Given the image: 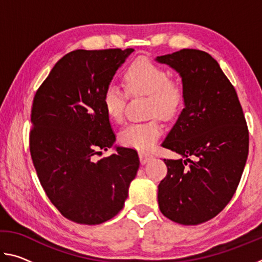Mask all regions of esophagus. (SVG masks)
Instances as JSON below:
<instances>
[{
	"label": "esophagus",
	"instance_id": "34e87169",
	"mask_svg": "<svg viewBox=\"0 0 262 262\" xmlns=\"http://www.w3.org/2000/svg\"><path fill=\"white\" fill-rule=\"evenodd\" d=\"M140 156V161H141V164H147L150 159L152 158V155L149 154V152H144V151H141L139 154Z\"/></svg>",
	"mask_w": 262,
	"mask_h": 262
}]
</instances>
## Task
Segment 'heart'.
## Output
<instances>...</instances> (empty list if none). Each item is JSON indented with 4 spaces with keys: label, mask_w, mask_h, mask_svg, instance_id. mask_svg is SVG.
<instances>
[{
    "label": "heart",
    "mask_w": 262,
    "mask_h": 262,
    "mask_svg": "<svg viewBox=\"0 0 262 262\" xmlns=\"http://www.w3.org/2000/svg\"><path fill=\"white\" fill-rule=\"evenodd\" d=\"M123 83L132 96L149 97L148 113L170 120L180 112L184 104V89L178 81L168 78L165 70L148 60H136L123 74ZM126 94L120 88L110 85L103 96L104 108L112 120L120 122L126 106ZM162 135L157 119L142 123H132L119 134L122 145L137 150H148Z\"/></svg>",
    "instance_id": "b5f03b06"
}]
</instances>
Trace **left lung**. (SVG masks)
I'll return each instance as SVG.
<instances>
[{
	"label": "left lung",
	"mask_w": 262,
	"mask_h": 262,
	"mask_svg": "<svg viewBox=\"0 0 262 262\" xmlns=\"http://www.w3.org/2000/svg\"><path fill=\"white\" fill-rule=\"evenodd\" d=\"M155 61L179 74L185 106L162 143L180 158L164 159L159 209L176 223L201 224L220 214L238 187L248 155L246 120L233 85L208 53L185 48Z\"/></svg>",
	"instance_id": "1"
}]
</instances>
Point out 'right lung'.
I'll use <instances>...</instances> for the list:
<instances>
[{"label":"right lung","instance_id":"obj_1","mask_svg":"<svg viewBox=\"0 0 262 262\" xmlns=\"http://www.w3.org/2000/svg\"><path fill=\"white\" fill-rule=\"evenodd\" d=\"M134 52L76 50L51 70L34 96L30 152L48 199L66 219L100 224L120 211L140 167L135 150L115 145L103 96Z\"/></svg>","mask_w":262,"mask_h":262}]
</instances>
